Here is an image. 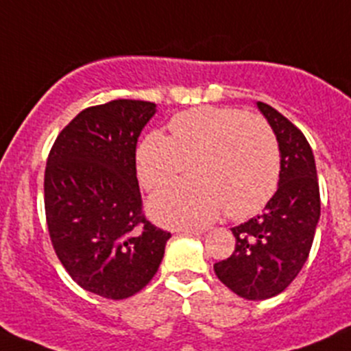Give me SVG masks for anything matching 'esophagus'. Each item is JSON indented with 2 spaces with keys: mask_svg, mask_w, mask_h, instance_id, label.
<instances>
[{
  "mask_svg": "<svg viewBox=\"0 0 351 351\" xmlns=\"http://www.w3.org/2000/svg\"><path fill=\"white\" fill-rule=\"evenodd\" d=\"M179 231L189 232V234H202V232H205L203 229H199V228H181Z\"/></svg>",
  "mask_w": 351,
  "mask_h": 351,
  "instance_id": "1",
  "label": "esophagus"
}]
</instances>
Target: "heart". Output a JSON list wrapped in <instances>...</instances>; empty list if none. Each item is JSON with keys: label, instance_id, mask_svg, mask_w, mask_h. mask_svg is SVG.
Wrapping results in <instances>:
<instances>
[{"label": "heart", "instance_id": "b5f03b06", "mask_svg": "<svg viewBox=\"0 0 351 351\" xmlns=\"http://www.w3.org/2000/svg\"><path fill=\"white\" fill-rule=\"evenodd\" d=\"M169 129L170 136L152 131L139 143V182L149 191L158 189L188 163L195 178L153 196L149 212L158 222L206 223L223 210L231 219H246L272 199L281 178V152L262 117L232 106H196L178 113Z\"/></svg>", "mask_w": 351, "mask_h": 351}]
</instances>
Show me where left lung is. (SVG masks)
<instances>
[{
	"mask_svg": "<svg viewBox=\"0 0 351 351\" xmlns=\"http://www.w3.org/2000/svg\"><path fill=\"white\" fill-rule=\"evenodd\" d=\"M258 108L278 136L279 188L262 215L232 228L234 252L213 265L217 278L246 300L285 291L308 258L320 217L315 160L303 132L267 103Z\"/></svg>",
	"mask_w": 351,
	"mask_h": 351,
	"instance_id": "1",
	"label": "left lung"
}]
</instances>
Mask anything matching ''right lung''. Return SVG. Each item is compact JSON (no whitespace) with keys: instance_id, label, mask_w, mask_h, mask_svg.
I'll return each mask as SVG.
<instances>
[{"instance_id":"add662e5","label":"right lung","mask_w":351,"mask_h":351,"mask_svg":"<svg viewBox=\"0 0 351 351\" xmlns=\"http://www.w3.org/2000/svg\"><path fill=\"white\" fill-rule=\"evenodd\" d=\"M155 103L113 99L82 110L62 129L45 170L49 239L86 291L123 300L158 270L169 231L143 212L136 145Z\"/></svg>"}]
</instances>
